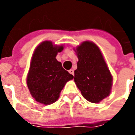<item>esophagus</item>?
Here are the masks:
<instances>
[{
  "mask_svg": "<svg viewBox=\"0 0 135 135\" xmlns=\"http://www.w3.org/2000/svg\"><path fill=\"white\" fill-rule=\"evenodd\" d=\"M69 73H70V74L74 75V70H73V69H70V70H69Z\"/></svg>",
  "mask_w": 135,
  "mask_h": 135,
  "instance_id": "obj_1",
  "label": "esophagus"
}]
</instances>
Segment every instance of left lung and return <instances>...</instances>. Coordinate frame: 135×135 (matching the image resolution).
<instances>
[{"label":"left lung","instance_id":"1","mask_svg":"<svg viewBox=\"0 0 135 135\" xmlns=\"http://www.w3.org/2000/svg\"><path fill=\"white\" fill-rule=\"evenodd\" d=\"M77 69L74 81L83 96L91 103H98L110 95L112 76L99 48L86 41L76 48Z\"/></svg>","mask_w":135,"mask_h":135}]
</instances>
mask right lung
Listing matches in <instances>:
<instances>
[{
    "label": "right lung",
    "instance_id": "add662e5",
    "mask_svg": "<svg viewBox=\"0 0 135 135\" xmlns=\"http://www.w3.org/2000/svg\"><path fill=\"white\" fill-rule=\"evenodd\" d=\"M63 46H53L50 41L40 44L33 55L27 77V85L37 102L51 104L58 100L61 91L68 81L74 78L55 57Z\"/></svg>",
    "mask_w": 135,
    "mask_h": 135
}]
</instances>
